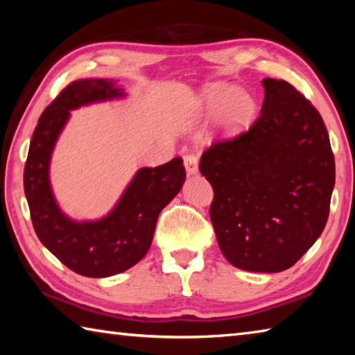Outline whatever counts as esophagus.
<instances>
[{"label": "esophagus", "mask_w": 355, "mask_h": 355, "mask_svg": "<svg viewBox=\"0 0 355 355\" xmlns=\"http://www.w3.org/2000/svg\"><path fill=\"white\" fill-rule=\"evenodd\" d=\"M184 167H186V172L192 175V173H196L199 171V158H197V155L194 153H188L184 155Z\"/></svg>", "instance_id": "esophagus-1"}]
</instances>
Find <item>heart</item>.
Returning a JSON list of instances; mask_svg holds the SVG:
<instances>
[{
  "instance_id": "heart-1",
  "label": "heart",
  "mask_w": 355,
  "mask_h": 355,
  "mask_svg": "<svg viewBox=\"0 0 355 355\" xmlns=\"http://www.w3.org/2000/svg\"><path fill=\"white\" fill-rule=\"evenodd\" d=\"M202 106L211 116L225 114L228 123L236 128L248 123L254 114L252 101L239 94L236 87L227 84H213L207 87L202 97Z\"/></svg>"
}]
</instances>
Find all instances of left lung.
Returning a JSON list of instances; mask_svg holds the SVG:
<instances>
[{"label": "left lung", "instance_id": "1", "mask_svg": "<svg viewBox=\"0 0 355 355\" xmlns=\"http://www.w3.org/2000/svg\"><path fill=\"white\" fill-rule=\"evenodd\" d=\"M254 125L202 153L209 218L222 254L252 272H280L326 227L335 184L329 133L316 107L284 80H263Z\"/></svg>", "mask_w": 355, "mask_h": 355}]
</instances>
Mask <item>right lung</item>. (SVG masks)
I'll return each mask as SVG.
<instances>
[{"mask_svg":"<svg viewBox=\"0 0 355 355\" xmlns=\"http://www.w3.org/2000/svg\"><path fill=\"white\" fill-rule=\"evenodd\" d=\"M123 97L112 80L87 78L70 83L42 112L29 144L23 184L40 243L71 271L84 277H110L141 261L152 244L156 220L186 178L182 158L142 167L112 211L98 220L76 222L58 207L51 192V152L70 111Z\"/></svg>","mask_w":355,"mask_h":355,"instance_id":"right-lung-1","label":"right lung"}]
</instances>
